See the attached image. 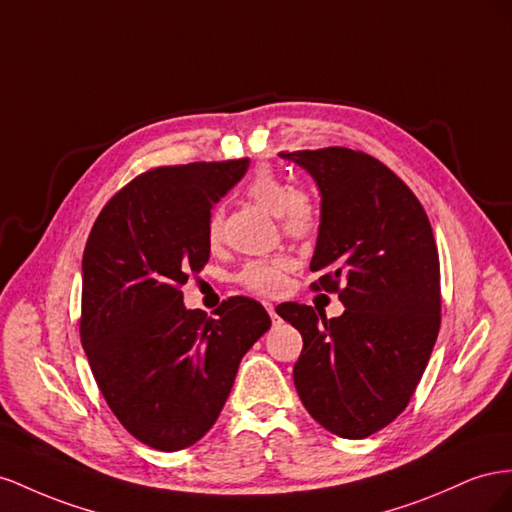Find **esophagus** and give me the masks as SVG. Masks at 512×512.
Masks as SVG:
<instances>
[{"instance_id": "34e87169", "label": "esophagus", "mask_w": 512, "mask_h": 512, "mask_svg": "<svg viewBox=\"0 0 512 512\" xmlns=\"http://www.w3.org/2000/svg\"><path fill=\"white\" fill-rule=\"evenodd\" d=\"M264 306H266V311L270 313V317H272V319H276V311H274V304H270V302H264Z\"/></svg>"}]
</instances>
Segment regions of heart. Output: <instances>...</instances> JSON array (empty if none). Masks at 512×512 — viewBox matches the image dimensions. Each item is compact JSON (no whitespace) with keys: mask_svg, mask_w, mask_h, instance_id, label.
Here are the masks:
<instances>
[{"mask_svg":"<svg viewBox=\"0 0 512 512\" xmlns=\"http://www.w3.org/2000/svg\"><path fill=\"white\" fill-rule=\"evenodd\" d=\"M246 193L257 206L281 218V227L289 238H306L313 231L315 212L311 201L304 195L294 193V188L281 180L272 169L259 167L251 182H248ZM221 227L223 212L214 210L208 221L210 242H216L221 236ZM287 272L289 261L283 257L257 259L240 270L238 283L259 296H279L287 287Z\"/></svg>","mask_w":512,"mask_h":512,"instance_id":"heart-1","label":"heart"}]
</instances>
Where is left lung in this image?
I'll return each instance as SVG.
<instances>
[{"instance_id": "8db88e82", "label": "left lung", "mask_w": 512, "mask_h": 512, "mask_svg": "<svg viewBox=\"0 0 512 512\" xmlns=\"http://www.w3.org/2000/svg\"><path fill=\"white\" fill-rule=\"evenodd\" d=\"M311 173L321 221L311 270L315 291L345 311L276 306L302 334L294 384L330 433L362 440L397 418L427 369L440 332V257L425 208L377 158L347 150L281 152Z\"/></svg>"}]
</instances>
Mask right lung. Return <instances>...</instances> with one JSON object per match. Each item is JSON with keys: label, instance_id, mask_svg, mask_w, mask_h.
I'll return each instance as SVG.
<instances>
[{"label": "right lung", "instance_id": "1", "mask_svg": "<svg viewBox=\"0 0 512 512\" xmlns=\"http://www.w3.org/2000/svg\"><path fill=\"white\" fill-rule=\"evenodd\" d=\"M248 158L145 171L115 193L83 251L81 343L111 412L139 442L182 450L221 414L242 356L270 328L257 300L216 317L186 309L182 285L210 259L208 221Z\"/></svg>", "mask_w": 512, "mask_h": 512}]
</instances>
